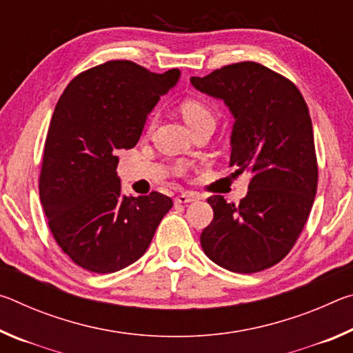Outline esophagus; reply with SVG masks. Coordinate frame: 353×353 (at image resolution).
<instances>
[{
  "label": "esophagus",
  "instance_id": "1",
  "mask_svg": "<svg viewBox=\"0 0 353 353\" xmlns=\"http://www.w3.org/2000/svg\"><path fill=\"white\" fill-rule=\"evenodd\" d=\"M196 199V196L193 194V193H181V194H177L176 196V204H188V202H194Z\"/></svg>",
  "mask_w": 353,
  "mask_h": 353
}]
</instances>
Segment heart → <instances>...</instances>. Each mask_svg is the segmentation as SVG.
<instances>
[{"label": "heart", "mask_w": 353, "mask_h": 353, "mask_svg": "<svg viewBox=\"0 0 353 353\" xmlns=\"http://www.w3.org/2000/svg\"><path fill=\"white\" fill-rule=\"evenodd\" d=\"M181 112L190 129H193L204 121H213L212 110L199 99H185L181 104Z\"/></svg>", "instance_id": "obj_1"}]
</instances>
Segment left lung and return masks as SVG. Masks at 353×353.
Returning a JSON list of instances; mask_svg holds the SVG:
<instances>
[{
	"instance_id": "obj_1",
	"label": "left lung",
	"mask_w": 353,
	"mask_h": 353,
	"mask_svg": "<svg viewBox=\"0 0 353 353\" xmlns=\"http://www.w3.org/2000/svg\"><path fill=\"white\" fill-rule=\"evenodd\" d=\"M190 82L230 110V166L250 176L248 196L238 205L223 196L207 199L213 221L202 232L201 246L232 272L268 270L294 246L318 188L305 99L291 81L256 62L225 65Z\"/></svg>"
}]
</instances>
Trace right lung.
Masks as SVG:
<instances>
[{"instance_id":"obj_1","label":"right lung","mask_w":353,"mask_h":353,"mask_svg":"<svg viewBox=\"0 0 353 353\" xmlns=\"http://www.w3.org/2000/svg\"><path fill=\"white\" fill-rule=\"evenodd\" d=\"M181 71L151 73L110 61L76 76L65 88L48 129L40 199L59 246L76 265L109 274L146 252L172 201L154 191L126 196L117 176L118 152L140 140L160 97Z\"/></svg>"}]
</instances>
